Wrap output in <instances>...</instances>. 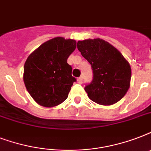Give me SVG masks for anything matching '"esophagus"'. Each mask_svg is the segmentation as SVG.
Listing matches in <instances>:
<instances>
[{
    "mask_svg": "<svg viewBox=\"0 0 151 151\" xmlns=\"http://www.w3.org/2000/svg\"><path fill=\"white\" fill-rule=\"evenodd\" d=\"M78 83H79V84H81L82 83V77H80V78H78Z\"/></svg>",
    "mask_w": 151,
    "mask_h": 151,
    "instance_id": "1",
    "label": "esophagus"
}]
</instances>
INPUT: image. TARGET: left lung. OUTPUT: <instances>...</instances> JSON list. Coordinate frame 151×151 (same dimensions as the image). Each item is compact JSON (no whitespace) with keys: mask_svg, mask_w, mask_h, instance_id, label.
<instances>
[{"mask_svg":"<svg viewBox=\"0 0 151 151\" xmlns=\"http://www.w3.org/2000/svg\"><path fill=\"white\" fill-rule=\"evenodd\" d=\"M78 49L93 70V80L85 88L88 98L103 106L121 100L130 87L132 76L130 64L123 55L100 38L78 41Z\"/></svg>","mask_w":151,"mask_h":151,"instance_id":"left-lung-1","label":"left lung"}]
</instances>
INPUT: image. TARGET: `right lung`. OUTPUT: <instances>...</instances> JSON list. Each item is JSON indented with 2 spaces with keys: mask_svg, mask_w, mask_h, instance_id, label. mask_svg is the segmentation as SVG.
I'll use <instances>...</instances> for the list:
<instances>
[{
  "mask_svg": "<svg viewBox=\"0 0 151 151\" xmlns=\"http://www.w3.org/2000/svg\"><path fill=\"white\" fill-rule=\"evenodd\" d=\"M75 40L57 37L29 55L24 64L23 81L39 105L56 106L66 100L76 79L67 59L76 48Z\"/></svg>",
  "mask_w": 151,
  "mask_h": 151,
  "instance_id": "obj_1",
  "label": "right lung"
}]
</instances>
